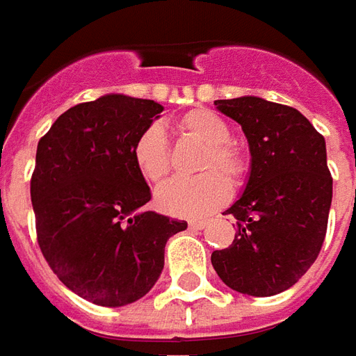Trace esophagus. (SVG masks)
Segmentation results:
<instances>
[{"label":"esophagus","instance_id":"esophagus-1","mask_svg":"<svg viewBox=\"0 0 356 356\" xmlns=\"http://www.w3.org/2000/svg\"><path fill=\"white\" fill-rule=\"evenodd\" d=\"M207 220H191L190 222V228H193V230H203V228H207Z\"/></svg>","mask_w":356,"mask_h":356}]
</instances>
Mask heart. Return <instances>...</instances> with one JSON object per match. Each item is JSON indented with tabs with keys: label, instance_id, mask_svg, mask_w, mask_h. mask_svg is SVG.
<instances>
[{
	"label": "heart",
	"instance_id": "heart-1",
	"mask_svg": "<svg viewBox=\"0 0 356 356\" xmlns=\"http://www.w3.org/2000/svg\"><path fill=\"white\" fill-rule=\"evenodd\" d=\"M178 128L207 145L199 159L197 178H178L157 191V207L172 216H205L230 201L232 188H238L249 172L243 151L232 145L230 126L209 109H191L178 120ZM132 165L140 178L157 186L170 172V145L165 130L149 124L132 143Z\"/></svg>",
	"mask_w": 356,
	"mask_h": 356
}]
</instances>
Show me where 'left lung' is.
Segmentation results:
<instances>
[{
  "label": "left lung",
  "instance_id": "8db88e82",
  "mask_svg": "<svg viewBox=\"0 0 356 356\" xmlns=\"http://www.w3.org/2000/svg\"><path fill=\"white\" fill-rule=\"evenodd\" d=\"M214 105L241 124L251 174L243 195L224 213L236 218V238L213 251L211 263L239 293H282L311 268L326 238L332 174L324 136L297 109L261 97Z\"/></svg>",
  "mask_w": 356,
  "mask_h": 356
}]
</instances>
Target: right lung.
I'll return each instance as SVG.
<instances>
[{
  "instance_id": "obj_1",
  "label": "right lung",
  "mask_w": 356,
  "mask_h": 356,
  "mask_svg": "<svg viewBox=\"0 0 356 356\" xmlns=\"http://www.w3.org/2000/svg\"><path fill=\"white\" fill-rule=\"evenodd\" d=\"M161 111L151 99L111 93L70 107L38 142L30 180L38 245L70 291L102 307L147 293L168 238L188 228L142 211L151 191L130 153Z\"/></svg>"
}]
</instances>
